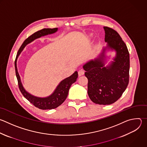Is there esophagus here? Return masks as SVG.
Returning a JSON list of instances; mask_svg holds the SVG:
<instances>
[{
  "instance_id": "esophagus-1",
  "label": "esophagus",
  "mask_w": 147,
  "mask_h": 147,
  "mask_svg": "<svg viewBox=\"0 0 147 147\" xmlns=\"http://www.w3.org/2000/svg\"><path fill=\"white\" fill-rule=\"evenodd\" d=\"M84 73H85V71L83 69H80L78 71V76H81L84 74Z\"/></svg>"
}]
</instances>
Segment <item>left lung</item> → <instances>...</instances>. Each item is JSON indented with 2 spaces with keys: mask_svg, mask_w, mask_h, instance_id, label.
Here are the masks:
<instances>
[{
  "mask_svg": "<svg viewBox=\"0 0 147 147\" xmlns=\"http://www.w3.org/2000/svg\"><path fill=\"white\" fill-rule=\"evenodd\" d=\"M107 45L94 59L83 65L88 80V94L94 103L108 105L118 100L129 84L130 59L125 43L114 29L103 27ZM116 52V56L106 66V51Z\"/></svg>",
  "mask_w": 147,
  "mask_h": 147,
  "instance_id": "obj_1",
  "label": "left lung"
}]
</instances>
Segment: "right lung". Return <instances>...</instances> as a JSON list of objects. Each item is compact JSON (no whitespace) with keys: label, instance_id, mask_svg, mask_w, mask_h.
I'll return each instance as SVG.
<instances>
[{"label":"right lung","instance_id":"right-lung-1","mask_svg":"<svg viewBox=\"0 0 147 147\" xmlns=\"http://www.w3.org/2000/svg\"><path fill=\"white\" fill-rule=\"evenodd\" d=\"M58 30V28H57L54 29L45 28L33 33L32 35L29 36L27 39L24 41L20 48L19 49L15 61L16 74L17 78L20 91L21 92L23 96L29 102H30L35 107L41 110L54 109L58 107L64 102L68 95L69 90L71 85L77 81V78H78L77 71H76L71 76L61 81L51 94L47 97H41L34 96L25 90L21 82V78L18 71L17 62L18 57L24 50V48L26 45L32 42L37 38L48 34L55 33Z\"/></svg>","mask_w":147,"mask_h":147}]
</instances>
